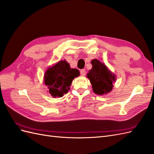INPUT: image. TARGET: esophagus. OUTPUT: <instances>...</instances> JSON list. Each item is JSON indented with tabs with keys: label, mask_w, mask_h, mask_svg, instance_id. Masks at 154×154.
<instances>
[{
	"label": "esophagus",
	"mask_w": 154,
	"mask_h": 154,
	"mask_svg": "<svg viewBox=\"0 0 154 154\" xmlns=\"http://www.w3.org/2000/svg\"><path fill=\"white\" fill-rule=\"evenodd\" d=\"M85 74H86V71H85V69H82V70H80V74H81V76H84L85 75Z\"/></svg>",
	"instance_id": "obj_1"
}]
</instances>
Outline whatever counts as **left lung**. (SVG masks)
I'll return each mask as SVG.
<instances>
[{"label": "left lung", "instance_id": "obj_1", "mask_svg": "<svg viewBox=\"0 0 154 154\" xmlns=\"http://www.w3.org/2000/svg\"><path fill=\"white\" fill-rule=\"evenodd\" d=\"M91 64L93 67L87 74V78L90 80L94 93L100 95L109 93L115 81V75L98 60H93Z\"/></svg>", "mask_w": 154, "mask_h": 154}]
</instances>
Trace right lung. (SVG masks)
<instances>
[{"label":"right lung","instance_id":"obj_1","mask_svg":"<svg viewBox=\"0 0 154 154\" xmlns=\"http://www.w3.org/2000/svg\"><path fill=\"white\" fill-rule=\"evenodd\" d=\"M80 75L76 69H70L65 60L60 61L49 68L45 74V84L54 97H61L68 93L74 78Z\"/></svg>","mask_w":154,"mask_h":154}]
</instances>
